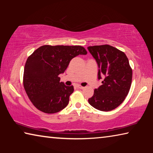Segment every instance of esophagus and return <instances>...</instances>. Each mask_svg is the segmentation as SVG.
<instances>
[{
  "mask_svg": "<svg viewBox=\"0 0 153 153\" xmlns=\"http://www.w3.org/2000/svg\"><path fill=\"white\" fill-rule=\"evenodd\" d=\"M77 88H79V89H84V87L82 86L81 85H77Z\"/></svg>",
  "mask_w": 153,
  "mask_h": 153,
  "instance_id": "esophagus-1",
  "label": "esophagus"
}]
</instances>
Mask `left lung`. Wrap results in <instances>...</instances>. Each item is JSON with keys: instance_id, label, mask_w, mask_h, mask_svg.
<instances>
[{"instance_id": "obj_1", "label": "left lung", "mask_w": 153, "mask_h": 153, "mask_svg": "<svg viewBox=\"0 0 153 153\" xmlns=\"http://www.w3.org/2000/svg\"><path fill=\"white\" fill-rule=\"evenodd\" d=\"M88 49L99 67L98 79L105 76L102 84L88 99L89 104L102 111L115 109L123 102L131 87L132 69L128 59L123 52L108 45Z\"/></svg>"}]
</instances>
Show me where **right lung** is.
<instances>
[{
	"mask_svg": "<svg viewBox=\"0 0 153 153\" xmlns=\"http://www.w3.org/2000/svg\"><path fill=\"white\" fill-rule=\"evenodd\" d=\"M86 54V50L82 46L44 45L28 56L23 84L36 108L51 114L67 107L74 86L60 82L59 75L64 73L75 56Z\"/></svg>",
	"mask_w": 153,
	"mask_h": 153,
	"instance_id": "1",
	"label": "right lung"
}]
</instances>
